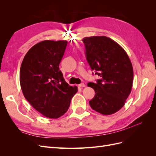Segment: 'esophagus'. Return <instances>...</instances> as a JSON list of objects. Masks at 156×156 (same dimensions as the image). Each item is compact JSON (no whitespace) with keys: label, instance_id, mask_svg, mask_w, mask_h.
Listing matches in <instances>:
<instances>
[{"label":"esophagus","instance_id":"obj_1","mask_svg":"<svg viewBox=\"0 0 156 156\" xmlns=\"http://www.w3.org/2000/svg\"><path fill=\"white\" fill-rule=\"evenodd\" d=\"M79 87H80V88H84V87H85V84H84V83L80 84H79Z\"/></svg>","mask_w":156,"mask_h":156}]
</instances>
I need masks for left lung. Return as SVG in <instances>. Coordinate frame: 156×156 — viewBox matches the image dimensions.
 Returning a JSON list of instances; mask_svg holds the SVG:
<instances>
[{
  "mask_svg": "<svg viewBox=\"0 0 156 156\" xmlns=\"http://www.w3.org/2000/svg\"><path fill=\"white\" fill-rule=\"evenodd\" d=\"M82 41L88 63L101 77L87 84L96 93L89 104L102 115H112L124 105L131 91L133 70L130 59L125 50L108 37H86Z\"/></svg>",
  "mask_w": 156,
  "mask_h": 156,
  "instance_id": "8db88e82",
  "label": "left lung"
}]
</instances>
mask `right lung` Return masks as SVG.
I'll use <instances>...</instances> for the list:
<instances>
[{"label":"right lung","mask_w":156,"mask_h":156,"mask_svg":"<svg viewBox=\"0 0 156 156\" xmlns=\"http://www.w3.org/2000/svg\"><path fill=\"white\" fill-rule=\"evenodd\" d=\"M67 41L44 40L25 55L20 68V84L26 100L36 111L50 119L67 112L77 92L65 81L59 69Z\"/></svg>","instance_id":"1"}]
</instances>
